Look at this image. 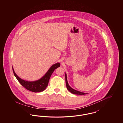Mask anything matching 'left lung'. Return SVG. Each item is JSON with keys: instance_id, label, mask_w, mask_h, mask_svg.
Here are the masks:
<instances>
[{"instance_id": "8db88e82", "label": "left lung", "mask_w": 123, "mask_h": 123, "mask_svg": "<svg viewBox=\"0 0 123 123\" xmlns=\"http://www.w3.org/2000/svg\"><path fill=\"white\" fill-rule=\"evenodd\" d=\"M65 82H66V85L67 88L68 89V90L70 92V93H71L72 94H79V95H84V94H87V93H83V92H81L77 91V90H76L73 89L72 88H71L70 86H69V85L68 84V83L67 82L66 74H65Z\"/></svg>"}]
</instances>
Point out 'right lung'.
Masks as SVG:
<instances>
[{"mask_svg": "<svg viewBox=\"0 0 123 123\" xmlns=\"http://www.w3.org/2000/svg\"><path fill=\"white\" fill-rule=\"evenodd\" d=\"M60 66L59 63L53 64L48 70L47 73L40 79L33 82H29L19 78L15 73L12 69L14 76L17 78L18 82L25 88L33 92H40L44 91L47 88L50 78L54 70Z\"/></svg>", "mask_w": 123, "mask_h": 123, "instance_id": "right-lung-1", "label": "right lung"}]
</instances>
